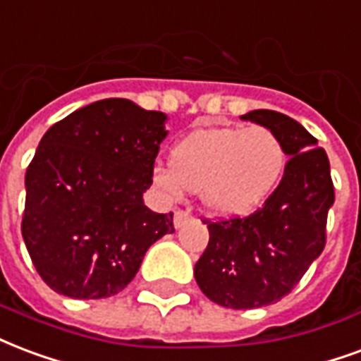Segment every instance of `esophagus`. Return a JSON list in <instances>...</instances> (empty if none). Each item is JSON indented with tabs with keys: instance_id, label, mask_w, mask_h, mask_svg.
I'll return each mask as SVG.
<instances>
[{
	"instance_id": "esophagus-1",
	"label": "esophagus",
	"mask_w": 361,
	"mask_h": 361,
	"mask_svg": "<svg viewBox=\"0 0 361 361\" xmlns=\"http://www.w3.org/2000/svg\"><path fill=\"white\" fill-rule=\"evenodd\" d=\"M189 220H191V212L189 210H176L173 212V228L176 229H180Z\"/></svg>"
}]
</instances>
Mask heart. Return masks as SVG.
<instances>
[{"label":"heart","mask_w":361,"mask_h":361,"mask_svg":"<svg viewBox=\"0 0 361 361\" xmlns=\"http://www.w3.org/2000/svg\"><path fill=\"white\" fill-rule=\"evenodd\" d=\"M285 164V145L269 128H199L172 147L170 166H154L151 181L166 201L199 191L212 214L243 218L271 197Z\"/></svg>","instance_id":"1"}]
</instances>
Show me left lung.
<instances>
[{"label": "left lung", "mask_w": 361, "mask_h": 361, "mask_svg": "<svg viewBox=\"0 0 361 361\" xmlns=\"http://www.w3.org/2000/svg\"><path fill=\"white\" fill-rule=\"evenodd\" d=\"M241 118L269 128L290 157L277 189L247 218L207 221V250L195 279L224 308H262L289 295L325 247V224L335 202L327 153L287 114L258 109Z\"/></svg>", "instance_id": "obj_1"}]
</instances>
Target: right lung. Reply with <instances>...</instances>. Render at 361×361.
<instances>
[{"mask_svg": "<svg viewBox=\"0 0 361 361\" xmlns=\"http://www.w3.org/2000/svg\"><path fill=\"white\" fill-rule=\"evenodd\" d=\"M168 116L130 99H103L53 124L26 170L23 239L59 295L106 298L173 233L172 214L145 207Z\"/></svg>", "mask_w": 361, "mask_h": 361, "instance_id": "right-lung-1", "label": "right lung"}]
</instances>
